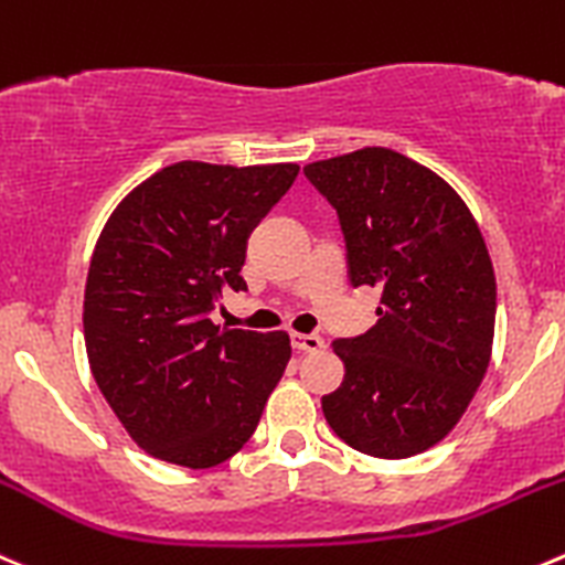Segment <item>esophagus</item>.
I'll use <instances>...</instances> for the list:
<instances>
[{
  "label": "esophagus",
  "mask_w": 565,
  "mask_h": 565,
  "mask_svg": "<svg viewBox=\"0 0 565 565\" xmlns=\"http://www.w3.org/2000/svg\"><path fill=\"white\" fill-rule=\"evenodd\" d=\"M292 348L300 353H320L326 350V342L317 333H292Z\"/></svg>",
  "instance_id": "34e87169"
}]
</instances>
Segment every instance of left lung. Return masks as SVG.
<instances>
[{"label": "left lung", "instance_id": "1", "mask_svg": "<svg viewBox=\"0 0 565 565\" xmlns=\"http://www.w3.org/2000/svg\"><path fill=\"white\" fill-rule=\"evenodd\" d=\"M337 210L353 287L381 292L377 322L337 339L344 381L322 397L333 434L372 458L439 445L491 361L497 281L461 195L392 149H359L303 168Z\"/></svg>", "mask_w": 565, "mask_h": 565}]
</instances>
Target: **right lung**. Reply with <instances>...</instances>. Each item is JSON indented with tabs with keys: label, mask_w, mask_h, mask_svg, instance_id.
<instances>
[{
	"label": "right lung",
	"mask_w": 565,
	"mask_h": 565,
	"mask_svg": "<svg viewBox=\"0 0 565 565\" xmlns=\"http://www.w3.org/2000/svg\"><path fill=\"white\" fill-rule=\"evenodd\" d=\"M300 168L184 160L137 184L102 228L85 284L90 372L126 434L160 461L210 469L254 436L292 355L284 331L210 320L248 237Z\"/></svg>",
	"instance_id": "obj_1"
}]
</instances>
